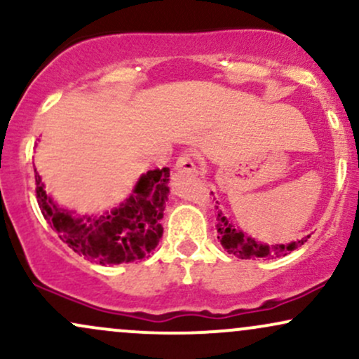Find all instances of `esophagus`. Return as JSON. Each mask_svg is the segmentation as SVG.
<instances>
[{
	"mask_svg": "<svg viewBox=\"0 0 359 359\" xmlns=\"http://www.w3.org/2000/svg\"><path fill=\"white\" fill-rule=\"evenodd\" d=\"M175 170L189 172V174H192V172H197L196 162H194V154H192V151H184V154H180L179 156H177Z\"/></svg>",
	"mask_w": 359,
	"mask_h": 359,
	"instance_id": "34e87169",
	"label": "esophagus"
}]
</instances>
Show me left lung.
Listing matches in <instances>:
<instances>
[{
	"mask_svg": "<svg viewBox=\"0 0 359 359\" xmlns=\"http://www.w3.org/2000/svg\"><path fill=\"white\" fill-rule=\"evenodd\" d=\"M217 209V205H216ZM217 240L221 241L222 248L228 251L229 255H234V257L241 259H255V258H265L271 259L277 257H283V255L294 251L297 246L304 245L307 241V238H302V240L297 243H290V245H263V243L255 241V238L246 236L245 233L236 229L234 226L222 216L221 211H217Z\"/></svg>",
	"mask_w": 359,
	"mask_h": 359,
	"instance_id": "1",
	"label": "left lung"
}]
</instances>
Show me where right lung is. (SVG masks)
Returning a JSON list of instances; mask_svg holds the SVG:
<instances>
[{
  "label": "right lung",
  "instance_id": "obj_1",
  "mask_svg": "<svg viewBox=\"0 0 359 359\" xmlns=\"http://www.w3.org/2000/svg\"><path fill=\"white\" fill-rule=\"evenodd\" d=\"M168 177V167L147 172L116 209L101 216L79 217L53 203L35 175L36 203L50 228L76 253L100 265L131 263L150 257L162 238Z\"/></svg>",
  "mask_w": 359,
  "mask_h": 359
}]
</instances>
